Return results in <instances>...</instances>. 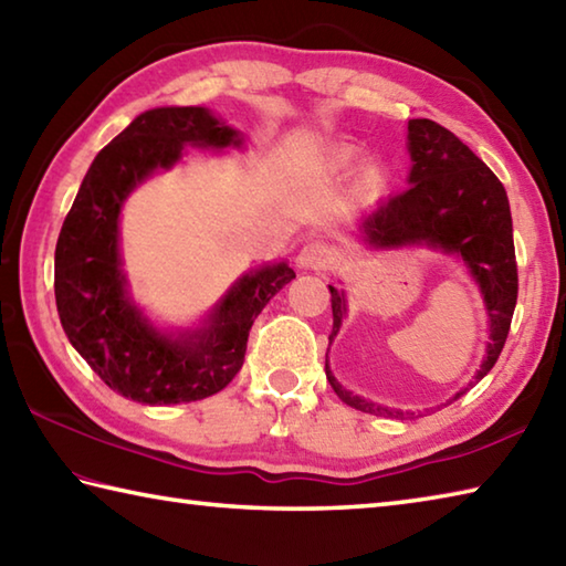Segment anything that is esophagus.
Segmentation results:
<instances>
[{"label":"esophagus","instance_id":"34e87169","mask_svg":"<svg viewBox=\"0 0 566 566\" xmlns=\"http://www.w3.org/2000/svg\"><path fill=\"white\" fill-rule=\"evenodd\" d=\"M335 261H337V251L325 241L307 243V247H303V251L297 253V265L307 271H327L333 269Z\"/></svg>","mask_w":566,"mask_h":566}]
</instances>
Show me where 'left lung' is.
<instances>
[{
	"mask_svg": "<svg viewBox=\"0 0 566 566\" xmlns=\"http://www.w3.org/2000/svg\"><path fill=\"white\" fill-rule=\"evenodd\" d=\"M409 153L413 159L409 182L401 195L377 207L361 221L365 241L379 249H401L411 243H429L433 249L458 253L481 283L490 315L488 357L478 371L483 379L505 347L517 303V261L513 243V217L505 187L481 157L443 125L416 117L409 120ZM333 295V333L337 335L345 317V295L329 285ZM329 387L347 407L375 416L401 411L377 407L343 389L325 361ZM468 389L458 391L463 397Z\"/></svg>",
	"mask_w": 566,
	"mask_h": 566,
	"instance_id": "obj_1",
	"label": "left lung"
}]
</instances>
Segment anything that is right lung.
<instances>
[{
	"mask_svg": "<svg viewBox=\"0 0 566 566\" xmlns=\"http://www.w3.org/2000/svg\"><path fill=\"white\" fill-rule=\"evenodd\" d=\"M185 145H241L239 133L205 108H155L125 127L93 159L63 221L53 291L71 345L125 399L187 403L221 391L239 375L253 319L295 279L287 263L265 265L231 287L209 325L159 335L127 301L117 255L125 197L157 167H172Z\"/></svg>",
	"mask_w": 566,
	"mask_h": 566,
	"instance_id": "right-lung-1",
	"label": "right lung"
}]
</instances>
